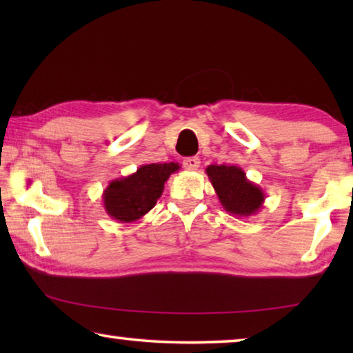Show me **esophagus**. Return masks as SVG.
Instances as JSON below:
<instances>
[{
    "mask_svg": "<svg viewBox=\"0 0 353 353\" xmlns=\"http://www.w3.org/2000/svg\"><path fill=\"white\" fill-rule=\"evenodd\" d=\"M199 165H201V160H199V157H187L183 160V166H185V170H188V171H194V170H198L199 168Z\"/></svg>",
    "mask_w": 353,
    "mask_h": 353,
    "instance_id": "obj_1",
    "label": "esophagus"
}]
</instances>
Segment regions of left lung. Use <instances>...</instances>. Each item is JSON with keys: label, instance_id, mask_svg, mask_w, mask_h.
I'll list each match as a JSON object with an SVG mask.
<instances>
[{"label": "left lung", "instance_id": "obj_1", "mask_svg": "<svg viewBox=\"0 0 353 353\" xmlns=\"http://www.w3.org/2000/svg\"><path fill=\"white\" fill-rule=\"evenodd\" d=\"M205 172L221 205L232 216H252L263 207L265 193L259 185L249 181L241 168L234 165H208Z\"/></svg>", "mask_w": 353, "mask_h": 353}]
</instances>
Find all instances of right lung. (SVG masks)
I'll return each mask as SVG.
<instances>
[{
    "mask_svg": "<svg viewBox=\"0 0 353 353\" xmlns=\"http://www.w3.org/2000/svg\"><path fill=\"white\" fill-rule=\"evenodd\" d=\"M181 170L179 163H146L126 177L115 179L103 193L107 214L119 223H134L154 208L162 196L165 182L172 172Z\"/></svg>",
    "mask_w": 353,
    "mask_h": 353,
    "instance_id": "1",
    "label": "right lung"
}]
</instances>
